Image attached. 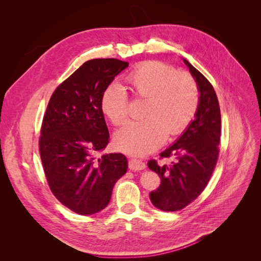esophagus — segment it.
<instances>
[{
    "label": "esophagus",
    "instance_id": "1",
    "mask_svg": "<svg viewBox=\"0 0 261 261\" xmlns=\"http://www.w3.org/2000/svg\"><path fill=\"white\" fill-rule=\"evenodd\" d=\"M128 168L132 171H140V170H144L146 168V164H145V162H143L139 159H130L128 161Z\"/></svg>",
    "mask_w": 261,
    "mask_h": 261
}]
</instances>
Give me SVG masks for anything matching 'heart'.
Masks as SVG:
<instances>
[{
    "label": "heart",
    "mask_w": 261,
    "mask_h": 261,
    "mask_svg": "<svg viewBox=\"0 0 261 261\" xmlns=\"http://www.w3.org/2000/svg\"><path fill=\"white\" fill-rule=\"evenodd\" d=\"M134 96L146 99L144 120L125 124L115 134L117 148L143 155L159 148L168 135L174 137L192 123L199 106V88L195 78L162 62L140 63L126 76ZM102 112L115 125L129 114L127 92L118 84L109 85L101 96Z\"/></svg>",
    "instance_id": "1"
}]
</instances>
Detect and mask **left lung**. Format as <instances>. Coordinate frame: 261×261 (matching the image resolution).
Instances as JSON below:
<instances>
[{"label":"left lung","instance_id":"obj_1","mask_svg":"<svg viewBox=\"0 0 261 261\" xmlns=\"http://www.w3.org/2000/svg\"><path fill=\"white\" fill-rule=\"evenodd\" d=\"M198 85L200 99L195 120L174 144L160 153L173 156L171 164L149 160V169L158 173L161 184L149 194L152 204L163 211H178L198 197L216 168L221 136V113L218 97L209 81L184 59Z\"/></svg>","mask_w":261,"mask_h":261}]
</instances>
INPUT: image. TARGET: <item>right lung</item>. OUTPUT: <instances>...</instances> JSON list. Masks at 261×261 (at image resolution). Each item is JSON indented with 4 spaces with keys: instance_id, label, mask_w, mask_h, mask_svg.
Returning <instances> with one entry per match:
<instances>
[{
    "instance_id": "right-lung-1",
    "label": "right lung",
    "mask_w": 261,
    "mask_h": 261,
    "mask_svg": "<svg viewBox=\"0 0 261 261\" xmlns=\"http://www.w3.org/2000/svg\"><path fill=\"white\" fill-rule=\"evenodd\" d=\"M127 66L116 59L87 61L54 90L46 107L39 139L44 174L57 199L78 215L105 209L127 171L122 153L94 160L110 139L101 96Z\"/></svg>"
}]
</instances>
